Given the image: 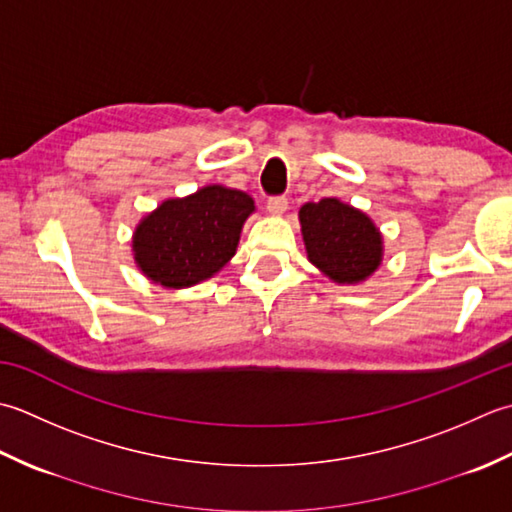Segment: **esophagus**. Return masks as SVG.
<instances>
[{
	"instance_id": "obj_1",
	"label": "esophagus",
	"mask_w": 512,
	"mask_h": 512,
	"mask_svg": "<svg viewBox=\"0 0 512 512\" xmlns=\"http://www.w3.org/2000/svg\"><path fill=\"white\" fill-rule=\"evenodd\" d=\"M287 207H289V201L285 196H274L267 201V212L271 216H283L287 212Z\"/></svg>"
}]
</instances>
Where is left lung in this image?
I'll return each instance as SVG.
<instances>
[{
  "label": "left lung",
  "mask_w": 512,
  "mask_h": 512,
  "mask_svg": "<svg viewBox=\"0 0 512 512\" xmlns=\"http://www.w3.org/2000/svg\"><path fill=\"white\" fill-rule=\"evenodd\" d=\"M298 218L309 263L333 283L360 285L382 265V232L358 207L331 196L305 203Z\"/></svg>",
  "instance_id": "1"
}]
</instances>
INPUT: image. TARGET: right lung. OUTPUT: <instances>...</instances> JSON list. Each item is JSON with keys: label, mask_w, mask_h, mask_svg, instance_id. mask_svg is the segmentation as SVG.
Wrapping results in <instances>:
<instances>
[{"label": "right lung", "mask_w": 512, "mask_h": 512, "mask_svg": "<svg viewBox=\"0 0 512 512\" xmlns=\"http://www.w3.org/2000/svg\"><path fill=\"white\" fill-rule=\"evenodd\" d=\"M254 212L252 196L225 185L165 198L134 227V263L154 285L194 287L234 258L243 225Z\"/></svg>", "instance_id": "obj_1"}]
</instances>
